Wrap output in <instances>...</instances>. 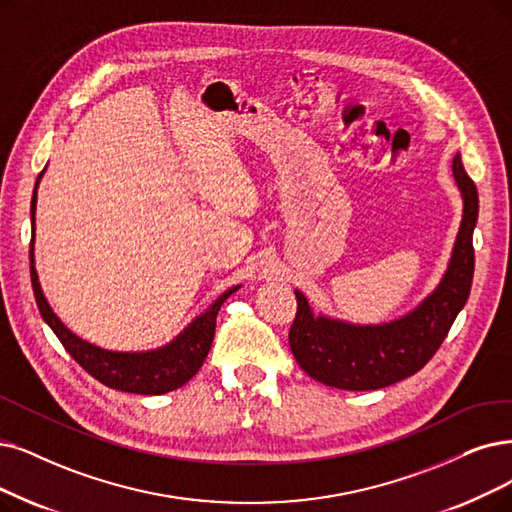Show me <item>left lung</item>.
<instances>
[{
	"label": "left lung",
	"instance_id": "1",
	"mask_svg": "<svg viewBox=\"0 0 512 512\" xmlns=\"http://www.w3.org/2000/svg\"><path fill=\"white\" fill-rule=\"evenodd\" d=\"M452 168L464 199L462 224L443 281L416 311L384 325H349L313 317L309 302L296 292L290 349L302 370L317 382L342 391H376L414 376L439 351L468 300L475 273L473 231L479 195L460 155L454 157Z\"/></svg>",
	"mask_w": 512,
	"mask_h": 512
}]
</instances>
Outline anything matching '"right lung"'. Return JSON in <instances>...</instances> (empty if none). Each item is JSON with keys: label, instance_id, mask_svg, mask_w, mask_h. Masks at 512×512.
<instances>
[{"label": "right lung", "instance_id": "obj_1", "mask_svg": "<svg viewBox=\"0 0 512 512\" xmlns=\"http://www.w3.org/2000/svg\"><path fill=\"white\" fill-rule=\"evenodd\" d=\"M42 174L37 176V182ZM35 199L31 201V216L35 214ZM31 283L37 309L42 313L44 321L52 327V332L63 342L67 353L84 367V370L109 388L121 393H136V395H163L187 384L206 361L216 330V315L222 302L227 300L237 288L224 292L212 306L210 311L197 317L185 332H182L174 342L163 346L159 351L151 353H113L98 349V346L77 338L69 332L46 302L42 288H39L37 273L33 267V250H31Z\"/></svg>", "mask_w": 512, "mask_h": 512}]
</instances>
